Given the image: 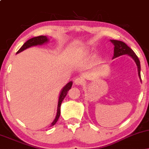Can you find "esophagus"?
I'll use <instances>...</instances> for the list:
<instances>
[{
  "label": "esophagus",
  "mask_w": 149,
  "mask_h": 149,
  "mask_svg": "<svg viewBox=\"0 0 149 149\" xmlns=\"http://www.w3.org/2000/svg\"><path fill=\"white\" fill-rule=\"evenodd\" d=\"M74 83L76 85H80L83 83V80L82 78H75V80H74Z\"/></svg>",
  "instance_id": "1"
}]
</instances>
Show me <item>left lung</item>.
<instances>
[{"label":"left lung","mask_w":149,"mask_h":149,"mask_svg":"<svg viewBox=\"0 0 149 149\" xmlns=\"http://www.w3.org/2000/svg\"><path fill=\"white\" fill-rule=\"evenodd\" d=\"M112 43H113L114 47V54H113V59L116 57H119V56L123 55V54H128L134 59V60L136 62V66L138 68V74L141 79V74H140V71H141V65H140V61L139 58L136 55L134 51L130 47L125 43L124 42L120 41V40H111Z\"/></svg>","instance_id":"left-lung-1"}]
</instances>
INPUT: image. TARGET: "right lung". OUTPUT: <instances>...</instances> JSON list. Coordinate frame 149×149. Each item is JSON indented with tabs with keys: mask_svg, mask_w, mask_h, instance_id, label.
<instances>
[{
	"mask_svg": "<svg viewBox=\"0 0 149 149\" xmlns=\"http://www.w3.org/2000/svg\"><path fill=\"white\" fill-rule=\"evenodd\" d=\"M48 41V39L46 36H37V37H34L32 38L29 39V40H27L26 42L22 46L21 48H20L19 50L17 51V52H21L22 51L24 50L28 47H31V46H34V45H42V44L45 43V42ZM73 83L72 82H69V83H67L66 85L64 86V88H63V90H61L60 96H59V102H58V106H57V116H56L55 119L53 121L52 123L51 124V126H53L54 124L57 123V121L59 119V116H60V107H61V104L62 102V101L64 100V99L65 98V97L67 95L68 91L71 88V86H72Z\"/></svg>",
	"mask_w": 149,
	"mask_h": 149,
	"instance_id": "add662e5",
	"label": "right lung"
}]
</instances>
